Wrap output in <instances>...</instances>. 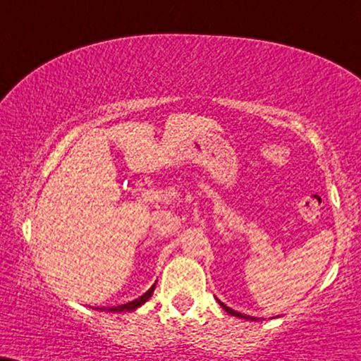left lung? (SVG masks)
Wrapping results in <instances>:
<instances>
[{"mask_svg":"<svg viewBox=\"0 0 361 361\" xmlns=\"http://www.w3.org/2000/svg\"><path fill=\"white\" fill-rule=\"evenodd\" d=\"M218 303L221 305V308L225 310V312H228L231 314V317H238V318H245V320H255V318H252V317H248V314H243V313H238V312H235V310H231V308H228L225 303H221L220 300H218Z\"/></svg>","mask_w":361,"mask_h":361,"instance_id":"obj_1","label":"left lung"}]
</instances>
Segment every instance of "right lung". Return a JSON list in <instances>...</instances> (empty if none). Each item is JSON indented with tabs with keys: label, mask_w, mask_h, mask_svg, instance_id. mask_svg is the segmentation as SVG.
<instances>
[{
	"label": "right lung",
	"mask_w": 361,
	"mask_h": 361,
	"mask_svg": "<svg viewBox=\"0 0 361 361\" xmlns=\"http://www.w3.org/2000/svg\"><path fill=\"white\" fill-rule=\"evenodd\" d=\"M154 286H157V283H154V285L152 286V288H149L147 293L145 295H141L140 298H136V300H133V302H128V303H125V305H118V307H111V308H99V310H108V312H113V313H121V312H133V310H136L138 307H141V305L143 303H147L148 300H149V296L153 295V291H154Z\"/></svg>",
	"instance_id": "add662e5"
}]
</instances>
